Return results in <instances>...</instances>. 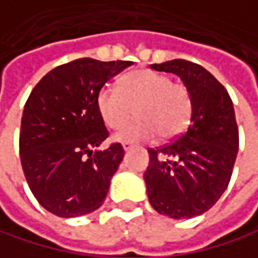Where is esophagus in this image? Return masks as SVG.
<instances>
[{"mask_svg": "<svg viewBox=\"0 0 258 258\" xmlns=\"http://www.w3.org/2000/svg\"><path fill=\"white\" fill-rule=\"evenodd\" d=\"M122 148H123V151H130V150L133 148V144H130V142H123V144H122Z\"/></svg>", "mask_w": 258, "mask_h": 258, "instance_id": "esophagus-1", "label": "esophagus"}]
</instances>
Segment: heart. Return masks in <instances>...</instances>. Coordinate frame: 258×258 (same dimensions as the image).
I'll list each match as a JSON object with an SVG mask.
<instances>
[{
  "label": "heart",
  "instance_id": "heart-1",
  "mask_svg": "<svg viewBox=\"0 0 258 258\" xmlns=\"http://www.w3.org/2000/svg\"><path fill=\"white\" fill-rule=\"evenodd\" d=\"M96 105L104 123L111 130L122 128L136 108L139 119L114 136L119 142L150 141L157 135L163 141L174 139L184 132L194 108L192 95L186 84L148 69L122 77L119 89L102 87Z\"/></svg>",
  "mask_w": 258,
  "mask_h": 258
}]
</instances>
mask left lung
<instances>
[{
	"mask_svg": "<svg viewBox=\"0 0 258 258\" xmlns=\"http://www.w3.org/2000/svg\"><path fill=\"white\" fill-rule=\"evenodd\" d=\"M151 69L177 74L192 95L187 130L160 148H150L144 174L156 212L190 219L212 209L228 187L239 150V128L227 89L203 66L177 58Z\"/></svg>",
	"mask_w": 258,
	"mask_h": 258,
	"instance_id": "left-lung-1",
	"label": "left lung"
}]
</instances>
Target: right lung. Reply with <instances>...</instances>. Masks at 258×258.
<instances>
[{"label": "right lung", "mask_w": 258, "mask_h": 258, "mask_svg": "<svg viewBox=\"0 0 258 258\" xmlns=\"http://www.w3.org/2000/svg\"><path fill=\"white\" fill-rule=\"evenodd\" d=\"M133 61L77 58L49 71L31 90L22 113L19 154L39 204L60 218L95 212L123 159L120 144L95 151L108 132L96 98Z\"/></svg>", "instance_id": "add662e5"}]
</instances>
